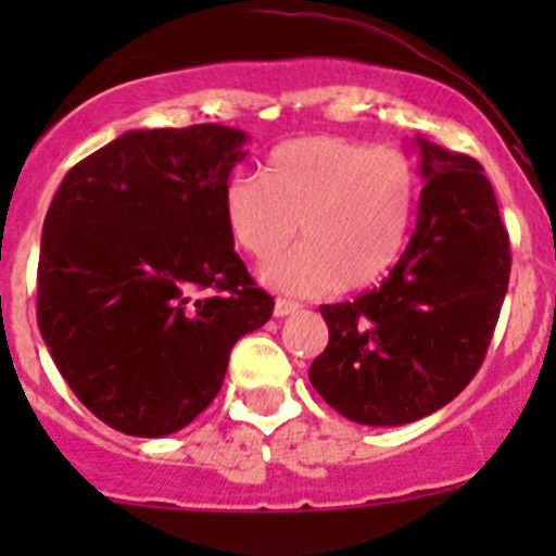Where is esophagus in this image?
Returning <instances> with one entry per match:
<instances>
[{
  "mask_svg": "<svg viewBox=\"0 0 556 556\" xmlns=\"http://www.w3.org/2000/svg\"><path fill=\"white\" fill-rule=\"evenodd\" d=\"M299 309H301V306L293 304V301H285V299L274 301V317H288V314H293Z\"/></svg>",
  "mask_w": 556,
  "mask_h": 556,
  "instance_id": "esophagus-1",
  "label": "esophagus"
}]
</instances>
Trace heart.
I'll return each mask as SVG.
<instances>
[{
	"label": "heart",
	"mask_w": 556,
	"mask_h": 556,
	"mask_svg": "<svg viewBox=\"0 0 556 556\" xmlns=\"http://www.w3.org/2000/svg\"><path fill=\"white\" fill-rule=\"evenodd\" d=\"M417 199L419 174L406 153L317 134L277 144L263 174H233L223 188V220L257 261L279 255L301 231L304 244L263 268L271 288L366 290L401 261Z\"/></svg>",
	"instance_id": "1"
}]
</instances>
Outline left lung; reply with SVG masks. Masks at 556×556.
I'll use <instances>...</instances> for the list:
<instances>
[{
    "label": "left lung",
    "instance_id": "left-lung-1",
    "mask_svg": "<svg viewBox=\"0 0 556 556\" xmlns=\"http://www.w3.org/2000/svg\"><path fill=\"white\" fill-rule=\"evenodd\" d=\"M417 228L379 288L319 306L328 346L309 382L341 417L417 422L454 401L484 363L511 274L508 231L476 159L417 139Z\"/></svg>",
    "mask_w": 556,
    "mask_h": 556
}]
</instances>
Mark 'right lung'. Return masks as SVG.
Returning <instances> with one entry per match:
<instances>
[{
	"label": "right lung",
	"instance_id": "right-lung-1",
	"mask_svg": "<svg viewBox=\"0 0 556 556\" xmlns=\"http://www.w3.org/2000/svg\"><path fill=\"white\" fill-rule=\"evenodd\" d=\"M247 134L126 131L66 172L45 215L37 325L83 406L161 439L220 392L233 344L268 323L223 220Z\"/></svg>",
	"mask_w": 556,
	"mask_h": 556
}]
</instances>
